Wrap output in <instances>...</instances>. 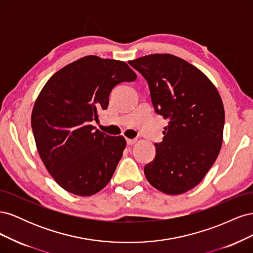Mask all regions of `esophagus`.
I'll list each match as a JSON object with an SVG mask.
<instances>
[{"label": "esophagus", "mask_w": 253, "mask_h": 253, "mask_svg": "<svg viewBox=\"0 0 253 253\" xmlns=\"http://www.w3.org/2000/svg\"><path fill=\"white\" fill-rule=\"evenodd\" d=\"M136 142H137V139H129V138L126 139V143H127L128 145H133V144H135Z\"/></svg>", "instance_id": "obj_1"}]
</instances>
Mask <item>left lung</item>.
<instances>
[{
    "mask_svg": "<svg viewBox=\"0 0 253 253\" xmlns=\"http://www.w3.org/2000/svg\"><path fill=\"white\" fill-rule=\"evenodd\" d=\"M128 64L147 80L153 106L169 120L156 156L144 167L151 185L170 195L197 186L215 162L223 142L225 111L216 87L194 65L170 53Z\"/></svg>",
    "mask_w": 253,
    "mask_h": 253,
    "instance_id": "left-lung-1",
    "label": "left lung"
}]
</instances>
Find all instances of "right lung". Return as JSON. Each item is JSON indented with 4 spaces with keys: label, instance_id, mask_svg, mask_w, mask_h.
Listing matches in <instances>:
<instances>
[{
    "label": "right lung",
    "instance_id": "add662e5",
    "mask_svg": "<svg viewBox=\"0 0 253 253\" xmlns=\"http://www.w3.org/2000/svg\"><path fill=\"white\" fill-rule=\"evenodd\" d=\"M136 74L124 61L83 57L53 74L38 96L32 127L38 152L52 178L67 192L90 196L116 170L126 142L90 125L106 110L112 89Z\"/></svg>",
    "mask_w": 253,
    "mask_h": 253
}]
</instances>
